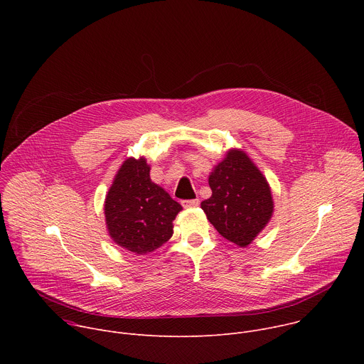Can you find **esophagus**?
Segmentation results:
<instances>
[{
	"instance_id": "esophagus-1",
	"label": "esophagus",
	"mask_w": 364,
	"mask_h": 364,
	"mask_svg": "<svg viewBox=\"0 0 364 364\" xmlns=\"http://www.w3.org/2000/svg\"><path fill=\"white\" fill-rule=\"evenodd\" d=\"M198 198H193V200H183L181 201V205L184 207V209H191V207H197L198 205Z\"/></svg>"
}]
</instances>
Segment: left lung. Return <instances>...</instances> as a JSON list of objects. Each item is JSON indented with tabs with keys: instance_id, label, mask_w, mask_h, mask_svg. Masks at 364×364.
Instances as JSON below:
<instances>
[{
	"instance_id": "8db88e82",
	"label": "left lung",
	"mask_w": 364,
	"mask_h": 364,
	"mask_svg": "<svg viewBox=\"0 0 364 364\" xmlns=\"http://www.w3.org/2000/svg\"><path fill=\"white\" fill-rule=\"evenodd\" d=\"M209 186L212 197L201 201L207 219L223 237L246 247L274 213L267 178L246 152L230 149L210 173Z\"/></svg>"
}]
</instances>
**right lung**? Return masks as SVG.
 Returning <instances> with one entry per match:
<instances>
[{"instance_id": "right-lung-1", "label": "right lung", "mask_w": 364, "mask_h": 364, "mask_svg": "<svg viewBox=\"0 0 364 364\" xmlns=\"http://www.w3.org/2000/svg\"><path fill=\"white\" fill-rule=\"evenodd\" d=\"M181 209L163 187L151 181L144 157L128 159L105 198L107 228L117 245L145 255L173 236V220Z\"/></svg>"}]
</instances>
